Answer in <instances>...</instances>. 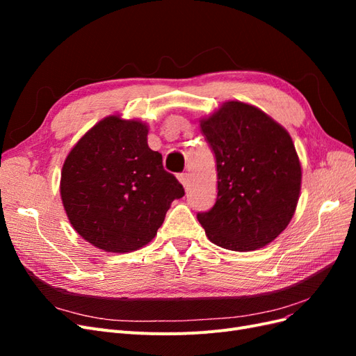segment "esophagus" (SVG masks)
Here are the masks:
<instances>
[{
  "label": "esophagus",
  "instance_id": "esophagus-1",
  "mask_svg": "<svg viewBox=\"0 0 356 356\" xmlns=\"http://www.w3.org/2000/svg\"><path fill=\"white\" fill-rule=\"evenodd\" d=\"M178 179H179L181 184L184 186V188H186V190H188V187H190V178H188V174H179V175H178Z\"/></svg>",
  "mask_w": 356,
  "mask_h": 356
}]
</instances>
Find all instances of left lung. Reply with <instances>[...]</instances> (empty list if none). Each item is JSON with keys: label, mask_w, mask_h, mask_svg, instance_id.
Instances as JSON below:
<instances>
[{"label": "left lung", "mask_w": 356, "mask_h": 356, "mask_svg": "<svg viewBox=\"0 0 356 356\" xmlns=\"http://www.w3.org/2000/svg\"><path fill=\"white\" fill-rule=\"evenodd\" d=\"M217 161L218 195L197 220L208 239L230 251L275 241L296 212L301 166L289 134L257 106L224 102L200 120Z\"/></svg>", "instance_id": "obj_1"}]
</instances>
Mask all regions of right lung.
Listing matches in <instances>:
<instances>
[{"instance_id": "right-lung-1", "label": "right lung", "mask_w": 356, "mask_h": 356, "mask_svg": "<svg viewBox=\"0 0 356 356\" xmlns=\"http://www.w3.org/2000/svg\"><path fill=\"white\" fill-rule=\"evenodd\" d=\"M148 126L105 117L86 132L60 174L63 208L84 241L106 252H131L152 241L175 199L184 196L147 144Z\"/></svg>"}]
</instances>
